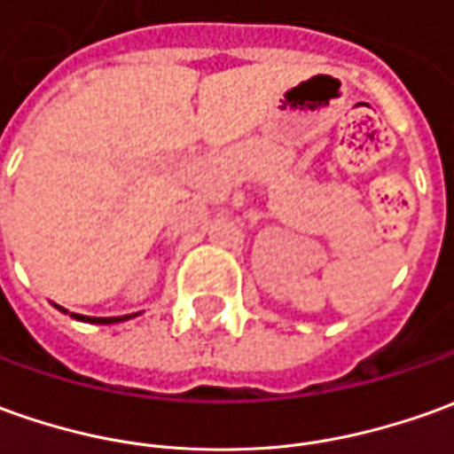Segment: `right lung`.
I'll return each mask as SVG.
<instances>
[{"mask_svg": "<svg viewBox=\"0 0 454 454\" xmlns=\"http://www.w3.org/2000/svg\"><path fill=\"white\" fill-rule=\"evenodd\" d=\"M59 310H64V308H59ZM64 313H67V310H64ZM134 316H138V313H131V316H119V317H91V316H79V313H72V317H76V320H84V323H98V325L121 323V320H129V317H134Z\"/></svg>", "mask_w": 454, "mask_h": 454, "instance_id": "1", "label": "right lung"}]
</instances>
